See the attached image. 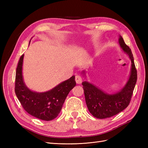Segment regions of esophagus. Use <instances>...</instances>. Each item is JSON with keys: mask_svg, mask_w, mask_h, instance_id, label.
<instances>
[{"mask_svg": "<svg viewBox=\"0 0 148 148\" xmlns=\"http://www.w3.org/2000/svg\"><path fill=\"white\" fill-rule=\"evenodd\" d=\"M75 81H76V83H77V84H80L82 82V78L79 75H76L75 76Z\"/></svg>", "mask_w": 148, "mask_h": 148, "instance_id": "1", "label": "esophagus"}]
</instances>
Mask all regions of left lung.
Segmentation results:
<instances>
[{
  "mask_svg": "<svg viewBox=\"0 0 148 148\" xmlns=\"http://www.w3.org/2000/svg\"><path fill=\"white\" fill-rule=\"evenodd\" d=\"M119 42L123 51L129 56L132 63L130 77L125 87L117 93L109 95L87 82L82 83L88 109L89 112L97 119L111 117L127 108L136 83L137 70L131 49L125 43L121 36Z\"/></svg>",
  "mask_w": 148,
  "mask_h": 148,
  "instance_id": "obj_1",
  "label": "left lung"
}]
</instances>
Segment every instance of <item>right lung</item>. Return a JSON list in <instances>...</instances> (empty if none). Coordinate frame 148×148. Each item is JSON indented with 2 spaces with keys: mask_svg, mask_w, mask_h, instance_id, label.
I'll list each match as a JSON object with an SVG mask.
<instances>
[{
  "mask_svg": "<svg viewBox=\"0 0 148 148\" xmlns=\"http://www.w3.org/2000/svg\"><path fill=\"white\" fill-rule=\"evenodd\" d=\"M24 54L18 64L15 83V92L22 107L27 112L39 119L49 121L56 118L69 92L75 86V76L45 92H33L25 86L22 76Z\"/></svg>",
  "mask_w": 148,
  "mask_h": 148,
  "instance_id": "add662e5",
  "label": "right lung"
}]
</instances>
